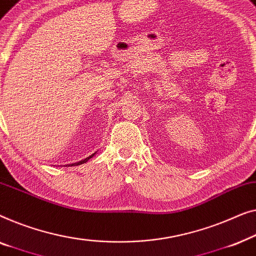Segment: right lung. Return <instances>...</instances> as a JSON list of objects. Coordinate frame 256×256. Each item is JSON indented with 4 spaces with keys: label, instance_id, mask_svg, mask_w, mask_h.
<instances>
[{
    "label": "right lung",
    "instance_id": "add662e5",
    "mask_svg": "<svg viewBox=\"0 0 256 256\" xmlns=\"http://www.w3.org/2000/svg\"><path fill=\"white\" fill-rule=\"evenodd\" d=\"M95 154H96V152L95 153H92V156H88V158H86V159H84V160H81V161H78V162H74V164H68V167H73V166H78V164H86V162H87V161L89 160V159H92V158L94 156H95Z\"/></svg>",
    "mask_w": 256,
    "mask_h": 256
}]
</instances>
